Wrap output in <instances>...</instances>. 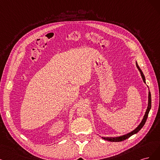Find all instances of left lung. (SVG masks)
Here are the masks:
<instances>
[{
	"mask_svg": "<svg viewBox=\"0 0 160 160\" xmlns=\"http://www.w3.org/2000/svg\"><path fill=\"white\" fill-rule=\"evenodd\" d=\"M136 66L138 69L139 70V71H140V72L141 74V76H142V78L143 79V81L145 82L146 83V79H145V76H144L142 71L141 70L140 68L139 67L138 63L136 62ZM151 106H152V99H151V93L150 92H149V94H148V108L146 110V112L145 113V115H144L143 116V118L142 119L141 123H140V125H139L134 130H133L132 132H130L127 133V134L126 135H123V136H119V137H106V138H102L104 140H108V141H110V142H122V141H123L126 140V139L129 138L130 136H132V135L135 134V133H138L139 131H140L141 129L142 128V127L144 126V124H145V123L147 120V118H148V114H149V110H150L151 109Z\"/></svg>",
	"mask_w": 160,
	"mask_h": 160,
	"instance_id": "left-lung-1",
	"label": "left lung"
}]
</instances>
